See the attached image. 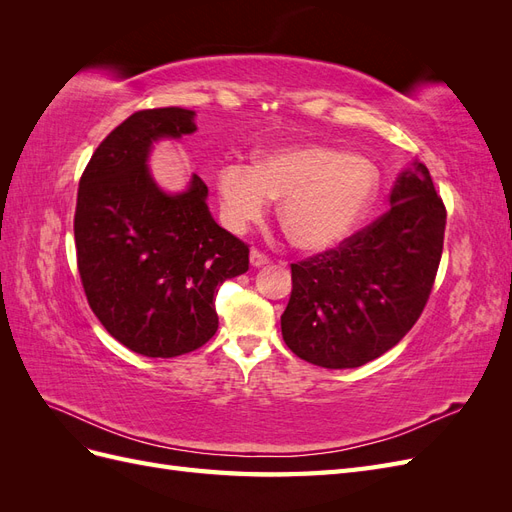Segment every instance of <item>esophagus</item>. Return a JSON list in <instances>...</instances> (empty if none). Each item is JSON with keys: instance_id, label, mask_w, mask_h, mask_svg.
Returning a JSON list of instances; mask_svg holds the SVG:
<instances>
[{"instance_id": "34e87169", "label": "esophagus", "mask_w": 512, "mask_h": 512, "mask_svg": "<svg viewBox=\"0 0 512 512\" xmlns=\"http://www.w3.org/2000/svg\"><path fill=\"white\" fill-rule=\"evenodd\" d=\"M250 262H252V267H262V265H267V262H269V256L265 252H260V250H252L250 252Z\"/></svg>"}]
</instances>
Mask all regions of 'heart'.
Returning <instances> with one entry per match:
<instances>
[{
  "label": "heart",
  "instance_id": "heart-1",
  "mask_svg": "<svg viewBox=\"0 0 512 512\" xmlns=\"http://www.w3.org/2000/svg\"><path fill=\"white\" fill-rule=\"evenodd\" d=\"M222 211L232 230L260 222L271 198L292 245L329 250L363 222L378 192V170L365 158L327 147L299 145L260 158L256 166L230 162L218 173Z\"/></svg>",
  "mask_w": 512,
  "mask_h": 512
}]
</instances>
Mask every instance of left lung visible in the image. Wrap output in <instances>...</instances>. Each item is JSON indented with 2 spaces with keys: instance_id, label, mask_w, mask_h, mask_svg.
Listing matches in <instances>:
<instances>
[{
  "instance_id": "8db88e82",
  "label": "left lung",
  "mask_w": 512,
  "mask_h": 512,
  "mask_svg": "<svg viewBox=\"0 0 512 512\" xmlns=\"http://www.w3.org/2000/svg\"><path fill=\"white\" fill-rule=\"evenodd\" d=\"M391 205L337 247L290 265L282 335L299 359L327 369L361 367L421 318L446 228V207L425 164L414 162L399 177Z\"/></svg>"
}]
</instances>
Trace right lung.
I'll return each instance as SVG.
<instances>
[{"instance_id":"right-lung-1","label":"right lung","mask_w":512,"mask_h":512,"mask_svg":"<svg viewBox=\"0 0 512 512\" xmlns=\"http://www.w3.org/2000/svg\"><path fill=\"white\" fill-rule=\"evenodd\" d=\"M194 113H132L87 162L76 194V267L91 312L132 352L173 359L218 331L215 294L250 269V245L211 218L207 185L168 196L145 166L153 141L192 134Z\"/></svg>"}]
</instances>
